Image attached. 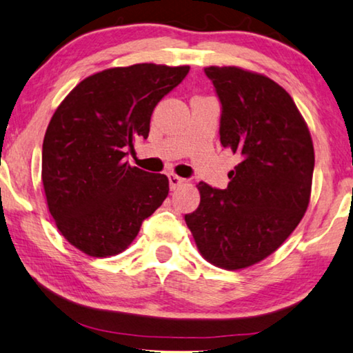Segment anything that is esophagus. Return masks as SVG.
I'll use <instances>...</instances> for the list:
<instances>
[{
  "label": "esophagus",
  "instance_id": "34e87169",
  "mask_svg": "<svg viewBox=\"0 0 353 353\" xmlns=\"http://www.w3.org/2000/svg\"><path fill=\"white\" fill-rule=\"evenodd\" d=\"M184 183H186V180H184V178H181V176L175 175V173H170V175H169V184H170V189H176V188H180V186H183Z\"/></svg>",
  "mask_w": 353,
  "mask_h": 353
}]
</instances>
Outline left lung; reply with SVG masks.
<instances>
[{
  "instance_id": "obj_1",
  "label": "left lung",
  "mask_w": 353,
  "mask_h": 353,
  "mask_svg": "<svg viewBox=\"0 0 353 353\" xmlns=\"http://www.w3.org/2000/svg\"><path fill=\"white\" fill-rule=\"evenodd\" d=\"M222 105L221 143L239 156L227 189L199 183L184 216L208 263L245 269L279 248L307 211L314 170L310 130L288 92L261 73L206 67Z\"/></svg>"
}]
</instances>
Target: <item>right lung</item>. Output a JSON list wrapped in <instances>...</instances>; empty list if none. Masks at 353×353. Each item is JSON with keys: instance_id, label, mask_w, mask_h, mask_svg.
<instances>
[{"instance_id": "right-lung-1", "label": "right lung", "mask_w": 353, "mask_h": 353, "mask_svg": "<svg viewBox=\"0 0 353 353\" xmlns=\"http://www.w3.org/2000/svg\"><path fill=\"white\" fill-rule=\"evenodd\" d=\"M189 65L134 63L90 74L57 106L45 132L42 183L57 230L85 255L128 248L142 222L163 205L169 180L131 167L126 148L148 137L161 98Z\"/></svg>"}]
</instances>
